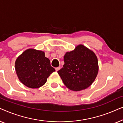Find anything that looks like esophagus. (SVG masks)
<instances>
[{
    "instance_id": "1",
    "label": "esophagus",
    "mask_w": 123,
    "mask_h": 123,
    "mask_svg": "<svg viewBox=\"0 0 123 123\" xmlns=\"http://www.w3.org/2000/svg\"><path fill=\"white\" fill-rule=\"evenodd\" d=\"M60 67H56V68H55V70H56V72H58L59 70H60Z\"/></svg>"
}]
</instances>
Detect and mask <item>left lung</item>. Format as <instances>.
<instances>
[{
    "mask_svg": "<svg viewBox=\"0 0 123 123\" xmlns=\"http://www.w3.org/2000/svg\"><path fill=\"white\" fill-rule=\"evenodd\" d=\"M63 68L58 71L67 88L74 91L85 90L93 83L98 72V60L92 50L80 44L64 56Z\"/></svg>",
    "mask_w": 123,
    "mask_h": 123,
    "instance_id": "left-lung-1",
    "label": "left lung"
}]
</instances>
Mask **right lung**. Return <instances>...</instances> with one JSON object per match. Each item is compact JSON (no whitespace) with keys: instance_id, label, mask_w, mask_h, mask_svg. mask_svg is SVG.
<instances>
[{"instance_id":"obj_1","label":"right lung","mask_w":123,"mask_h":123,"mask_svg":"<svg viewBox=\"0 0 123 123\" xmlns=\"http://www.w3.org/2000/svg\"><path fill=\"white\" fill-rule=\"evenodd\" d=\"M15 69L21 83L31 88L43 86L55 71L44 52L34 49H27L17 58Z\"/></svg>"}]
</instances>
